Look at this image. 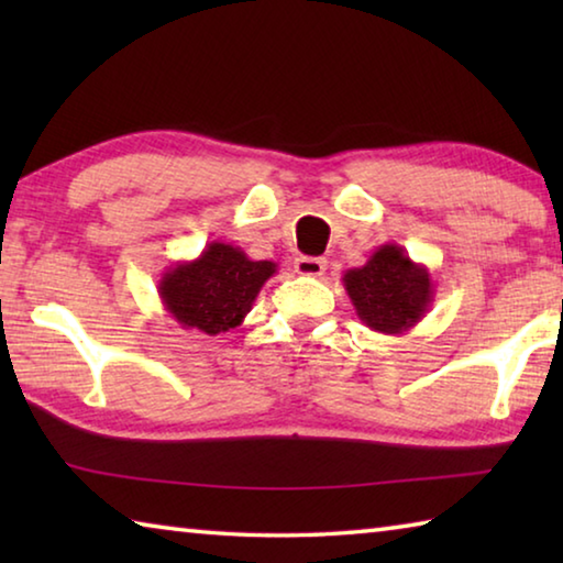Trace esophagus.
<instances>
[{
  "label": "esophagus",
  "mask_w": 563,
  "mask_h": 563,
  "mask_svg": "<svg viewBox=\"0 0 563 563\" xmlns=\"http://www.w3.org/2000/svg\"><path fill=\"white\" fill-rule=\"evenodd\" d=\"M328 261L325 258H310V255H300L295 258V273L308 275V278H318V275L325 273Z\"/></svg>",
  "instance_id": "obj_1"
}]
</instances>
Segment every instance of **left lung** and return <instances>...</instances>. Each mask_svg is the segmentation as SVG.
Here are the masks:
<instances>
[{
    "label": "left lung",
    "instance_id": "obj_1",
    "mask_svg": "<svg viewBox=\"0 0 563 563\" xmlns=\"http://www.w3.org/2000/svg\"><path fill=\"white\" fill-rule=\"evenodd\" d=\"M342 285L357 318L385 335H402L415 328L434 300L427 265L415 263L397 243L379 245L365 265L342 275Z\"/></svg>",
    "mask_w": 563,
    "mask_h": 563
}]
</instances>
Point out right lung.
I'll return each instance as SVG.
<instances>
[{
    "instance_id": "right-lung-1",
    "label": "right lung",
    "mask_w": 563,
    "mask_h": 563,
    "mask_svg": "<svg viewBox=\"0 0 563 563\" xmlns=\"http://www.w3.org/2000/svg\"><path fill=\"white\" fill-rule=\"evenodd\" d=\"M275 273L273 261H251L241 247L213 241L161 275L158 298L180 328L216 338L241 325Z\"/></svg>"
}]
</instances>
